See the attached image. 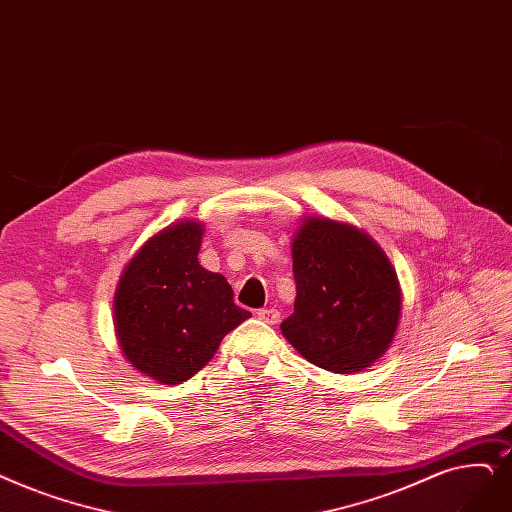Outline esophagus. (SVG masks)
<instances>
[{
	"label": "esophagus",
	"instance_id": "obj_1",
	"mask_svg": "<svg viewBox=\"0 0 512 512\" xmlns=\"http://www.w3.org/2000/svg\"><path fill=\"white\" fill-rule=\"evenodd\" d=\"M257 318L265 324H276L280 320V311L274 307H263L257 311Z\"/></svg>",
	"mask_w": 512,
	"mask_h": 512
}]
</instances>
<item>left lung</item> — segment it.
<instances>
[{
    "label": "left lung",
    "instance_id": "obj_1",
    "mask_svg": "<svg viewBox=\"0 0 512 512\" xmlns=\"http://www.w3.org/2000/svg\"><path fill=\"white\" fill-rule=\"evenodd\" d=\"M297 299L280 330L307 362L360 372L389 349L402 291L385 251L366 232L307 217L293 238Z\"/></svg>",
    "mask_w": 512,
    "mask_h": 512
}]
</instances>
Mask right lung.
<instances>
[{
  "instance_id": "right-lung-1",
  "label": "right lung",
  "mask_w": 512,
  "mask_h": 512,
  "mask_svg": "<svg viewBox=\"0 0 512 512\" xmlns=\"http://www.w3.org/2000/svg\"><path fill=\"white\" fill-rule=\"evenodd\" d=\"M201 221H177L148 238L119 278L113 316L129 364L163 385L194 376L251 311L221 274L198 263Z\"/></svg>"
}]
</instances>
